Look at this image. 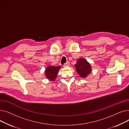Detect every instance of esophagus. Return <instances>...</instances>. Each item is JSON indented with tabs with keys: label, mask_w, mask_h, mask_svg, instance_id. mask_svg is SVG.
<instances>
[{
	"label": "esophagus",
	"mask_w": 129,
	"mask_h": 129,
	"mask_svg": "<svg viewBox=\"0 0 129 129\" xmlns=\"http://www.w3.org/2000/svg\"><path fill=\"white\" fill-rule=\"evenodd\" d=\"M70 66V63H69V62H66V63L64 65V67H68V66Z\"/></svg>",
	"instance_id": "1"
}]
</instances>
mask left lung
Returning <instances> with one entry per match:
<instances>
[{
    "mask_svg": "<svg viewBox=\"0 0 129 129\" xmlns=\"http://www.w3.org/2000/svg\"><path fill=\"white\" fill-rule=\"evenodd\" d=\"M74 66L78 75L83 78L86 77L91 72L90 64L84 58H78Z\"/></svg>",
    "mask_w": 129,
    "mask_h": 129,
    "instance_id": "8db88e82",
    "label": "left lung"
}]
</instances>
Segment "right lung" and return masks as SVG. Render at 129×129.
Returning <instances> with one entry per match:
<instances>
[{"label":"right lung","instance_id":"right-lung-1","mask_svg":"<svg viewBox=\"0 0 129 129\" xmlns=\"http://www.w3.org/2000/svg\"><path fill=\"white\" fill-rule=\"evenodd\" d=\"M60 66H53L52 65L48 66L45 70V75L47 79L50 81H54L57 77V74Z\"/></svg>","mask_w":129,"mask_h":129}]
</instances>
